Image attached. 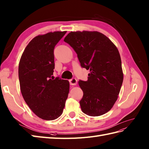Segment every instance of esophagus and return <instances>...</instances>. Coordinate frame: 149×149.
<instances>
[{"label": "esophagus", "instance_id": "obj_1", "mask_svg": "<svg viewBox=\"0 0 149 149\" xmlns=\"http://www.w3.org/2000/svg\"><path fill=\"white\" fill-rule=\"evenodd\" d=\"M70 83L71 85H76L77 83V79L76 78H72L70 80Z\"/></svg>", "mask_w": 149, "mask_h": 149}]
</instances>
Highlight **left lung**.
Segmentation results:
<instances>
[{
    "instance_id": "obj_1",
    "label": "left lung",
    "mask_w": 149,
    "mask_h": 149,
    "mask_svg": "<svg viewBox=\"0 0 149 149\" xmlns=\"http://www.w3.org/2000/svg\"><path fill=\"white\" fill-rule=\"evenodd\" d=\"M64 41L77 52L82 68L90 70L88 80H79L82 111L99 116L109 111L117 100L123 81L120 54L116 46L99 31H71Z\"/></svg>"
}]
</instances>
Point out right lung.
I'll return each mask as SVG.
<instances>
[{"instance_id":"right-lung-1","label":"right lung","mask_w":149,"mask_h":149,"mask_svg":"<svg viewBox=\"0 0 149 149\" xmlns=\"http://www.w3.org/2000/svg\"><path fill=\"white\" fill-rule=\"evenodd\" d=\"M66 31L49 32L33 38L21 57L18 69L20 90L30 109L44 120L62 114L70 82L52 77L54 49Z\"/></svg>"}]
</instances>
